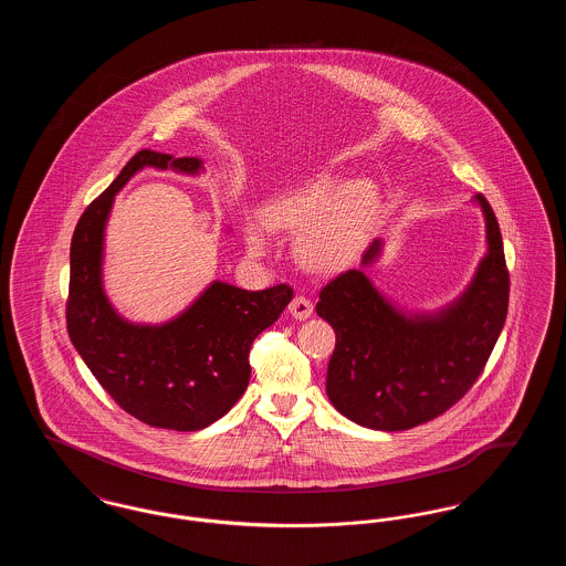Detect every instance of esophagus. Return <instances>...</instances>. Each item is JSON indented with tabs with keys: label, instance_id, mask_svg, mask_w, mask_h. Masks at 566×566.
Listing matches in <instances>:
<instances>
[{
	"label": "esophagus",
	"instance_id": "esophagus-1",
	"mask_svg": "<svg viewBox=\"0 0 566 566\" xmlns=\"http://www.w3.org/2000/svg\"><path fill=\"white\" fill-rule=\"evenodd\" d=\"M289 312L295 316L296 321H307L314 312V303L305 295H296L289 305Z\"/></svg>",
	"mask_w": 566,
	"mask_h": 566
}]
</instances>
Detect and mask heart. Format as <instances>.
Returning a JSON list of instances; mask_svg holds the SVG:
<instances>
[{
  "mask_svg": "<svg viewBox=\"0 0 566 566\" xmlns=\"http://www.w3.org/2000/svg\"><path fill=\"white\" fill-rule=\"evenodd\" d=\"M379 208V195L369 180L342 185L335 176H323L310 185L273 197L261 220L245 224L252 254H265L271 231L296 233V261L312 271L344 268L363 242Z\"/></svg>",
  "mask_w": 566,
  "mask_h": 566,
  "instance_id": "1",
  "label": "heart"
}]
</instances>
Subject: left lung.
Listing matches in <instances>:
<instances>
[{"label":"left lung","mask_w":566,"mask_h":566,"mask_svg":"<svg viewBox=\"0 0 566 566\" xmlns=\"http://www.w3.org/2000/svg\"><path fill=\"white\" fill-rule=\"evenodd\" d=\"M488 254L467 293L434 318H405L363 271L333 277L316 303L337 339L326 395L352 422L377 431L427 424L482 376L510 307V270L499 220L484 195ZM379 242L367 250L369 263Z\"/></svg>","instance_id":"1"}]
</instances>
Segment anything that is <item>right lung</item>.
Here are the masks:
<instances>
[{
  "mask_svg": "<svg viewBox=\"0 0 566 566\" xmlns=\"http://www.w3.org/2000/svg\"><path fill=\"white\" fill-rule=\"evenodd\" d=\"M197 174L201 161L139 150L118 178L88 203L70 248L67 333L82 360L114 403L139 422L169 431H199L242 397L252 342L293 298L289 284L242 291L214 282L189 310L163 326L118 318L102 291L104 224L114 195L142 167Z\"/></svg>",
  "mask_w": 566,
  "mask_h": 566,
  "instance_id": "add662e5",
  "label": "right lung"
}]
</instances>
